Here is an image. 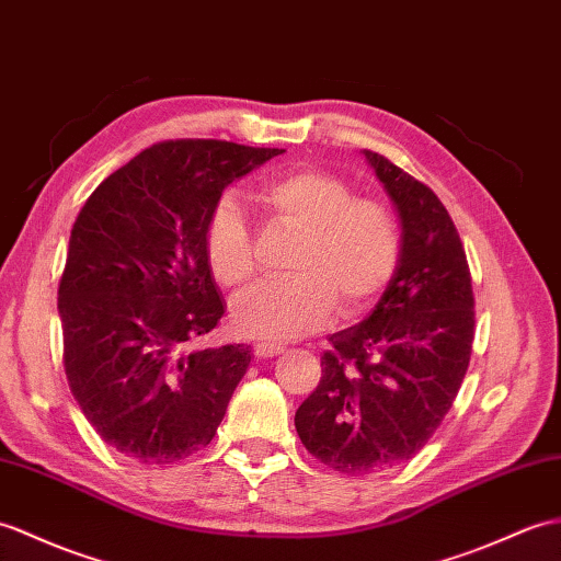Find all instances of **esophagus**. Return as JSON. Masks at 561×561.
<instances>
[{"label":"esophagus","mask_w":561,"mask_h":561,"mask_svg":"<svg viewBox=\"0 0 561 561\" xmlns=\"http://www.w3.org/2000/svg\"><path fill=\"white\" fill-rule=\"evenodd\" d=\"M282 346H277V344H267V342H257V344H253V354L257 356V358H272V356H277V354H282Z\"/></svg>","instance_id":"esophagus-1"}]
</instances>
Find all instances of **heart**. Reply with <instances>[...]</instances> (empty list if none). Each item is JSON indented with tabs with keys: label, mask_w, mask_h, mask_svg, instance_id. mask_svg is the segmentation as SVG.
<instances>
[{
	"label": "heart",
	"mask_w": 561,
	"mask_h": 561,
	"mask_svg": "<svg viewBox=\"0 0 561 561\" xmlns=\"http://www.w3.org/2000/svg\"><path fill=\"white\" fill-rule=\"evenodd\" d=\"M255 203L272 227L298 233L291 279L265 284L231 308L233 330L251 340L289 342L344 316L368 310L394 279L403 237L385 201L356 198L354 186L328 169L304 167L267 179ZM205 257L215 282L231 294L255 279V239L241 207L221 201L207 217Z\"/></svg>",
	"instance_id": "heart-1"
}]
</instances>
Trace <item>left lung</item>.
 Listing matches in <instances>:
<instances>
[{"label":"left lung","instance_id":"1","mask_svg":"<svg viewBox=\"0 0 561 561\" xmlns=\"http://www.w3.org/2000/svg\"><path fill=\"white\" fill-rule=\"evenodd\" d=\"M366 158L399 210L401 263L370 316L330 336L320 382L294 419L304 447L344 476L387 471L427 445L476 334L471 270L447 207L385 154Z\"/></svg>","mask_w":561,"mask_h":561}]
</instances>
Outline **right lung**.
I'll list each match as a JSON object with an SVG mask.
<instances>
[{
    "mask_svg": "<svg viewBox=\"0 0 561 561\" xmlns=\"http://www.w3.org/2000/svg\"><path fill=\"white\" fill-rule=\"evenodd\" d=\"M282 152L162 140L104 179L78 213L57 291L64 373L88 423L124 457L188 459L225 419L251 351H186L225 316L205 225L227 184Z\"/></svg>",
    "mask_w": 561,
    "mask_h": 561,
    "instance_id": "add662e5",
    "label": "right lung"
}]
</instances>
